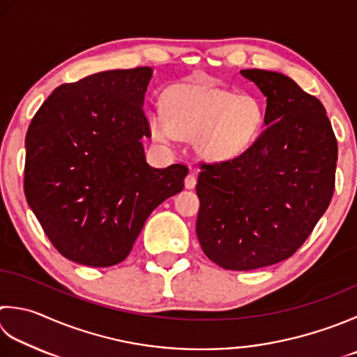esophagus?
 I'll list each match as a JSON object with an SVG mask.
<instances>
[{
    "instance_id": "1",
    "label": "esophagus",
    "mask_w": 357,
    "mask_h": 357,
    "mask_svg": "<svg viewBox=\"0 0 357 357\" xmlns=\"http://www.w3.org/2000/svg\"><path fill=\"white\" fill-rule=\"evenodd\" d=\"M184 185H185V188H188V190H190V188H195V185H197V178H195V173L187 174Z\"/></svg>"
}]
</instances>
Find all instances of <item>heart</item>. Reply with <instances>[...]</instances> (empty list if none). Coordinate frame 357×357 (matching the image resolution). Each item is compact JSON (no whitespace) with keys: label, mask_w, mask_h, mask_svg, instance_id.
Masks as SVG:
<instances>
[{"label":"heart","mask_w":357,"mask_h":357,"mask_svg":"<svg viewBox=\"0 0 357 357\" xmlns=\"http://www.w3.org/2000/svg\"><path fill=\"white\" fill-rule=\"evenodd\" d=\"M162 111H150L151 137L170 144L192 141L197 155L211 164H225L252 149L264 131V105L254 94H235L207 82L178 83L165 89Z\"/></svg>","instance_id":"b5f03b06"}]
</instances>
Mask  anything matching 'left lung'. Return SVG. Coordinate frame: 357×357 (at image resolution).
Segmentation results:
<instances>
[{"mask_svg":"<svg viewBox=\"0 0 357 357\" xmlns=\"http://www.w3.org/2000/svg\"><path fill=\"white\" fill-rule=\"evenodd\" d=\"M240 74L266 97L264 131L246 155L202 164L197 235L204 254L230 271L289 258L330 206L337 141L324 105L288 75Z\"/></svg>","mask_w":357,"mask_h":357,"instance_id":"obj_1","label":"left lung"}]
</instances>
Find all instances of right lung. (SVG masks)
<instances>
[{"label":"right lung","mask_w":357,"mask_h":357,"mask_svg":"<svg viewBox=\"0 0 357 357\" xmlns=\"http://www.w3.org/2000/svg\"><path fill=\"white\" fill-rule=\"evenodd\" d=\"M153 69H114L66 83L26 135L24 195L46 236L74 263L107 268L127 258L146 218L184 188L188 169L146 164L144 113Z\"/></svg>","instance_id":"add662e5"}]
</instances>
